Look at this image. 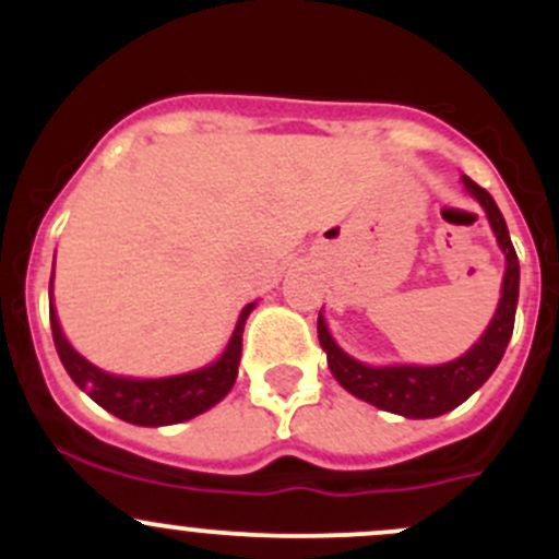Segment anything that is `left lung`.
Here are the masks:
<instances>
[{
  "label": "left lung",
  "mask_w": 559,
  "mask_h": 559,
  "mask_svg": "<svg viewBox=\"0 0 559 559\" xmlns=\"http://www.w3.org/2000/svg\"><path fill=\"white\" fill-rule=\"evenodd\" d=\"M462 183L484 205L489 224L498 235V243L506 253L503 297H500L498 313L471 352L462 354L454 362L436 365V368H414V365L370 368L337 348V343L326 332L324 319L319 316V343L326 352V365H330L332 376L341 381V386L376 408L408 416V419H432V416H441L465 403L495 373L511 341V332H514L516 300H520V259L511 243L509 227L487 189H481L467 175H462Z\"/></svg>",
  "instance_id": "left-lung-1"
}]
</instances>
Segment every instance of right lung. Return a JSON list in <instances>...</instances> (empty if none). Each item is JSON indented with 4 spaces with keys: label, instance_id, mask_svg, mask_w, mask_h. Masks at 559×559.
<instances>
[{
    "label": "right lung",
    "instance_id": "1",
    "mask_svg": "<svg viewBox=\"0 0 559 559\" xmlns=\"http://www.w3.org/2000/svg\"><path fill=\"white\" fill-rule=\"evenodd\" d=\"M251 308L253 302L243 308L238 326H235L233 332V341H229L227 352L222 354L218 362L207 365V368L202 370H194V373L173 376V379L138 381L103 373V370L94 368L92 362H86V359L67 343V337L61 335V326L53 308H50V332H53L56 352H59L64 370L70 373V379L94 400V403L103 405L105 411H110L118 419L129 421V425L162 427L178 425V421H186L191 419V416L202 414V411L216 405L218 400L233 389L235 379H238L240 354H243V326Z\"/></svg>",
    "mask_w": 559,
    "mask_h": 559
}]
</instances>
